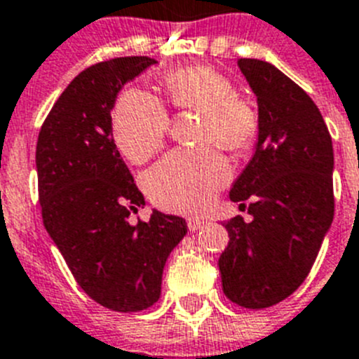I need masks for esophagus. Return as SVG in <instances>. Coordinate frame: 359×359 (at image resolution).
Here are the masks:
<instances>
[{
  "label": "esophagus",
  "instance_id": "esophagus-1",
  "mask_svg": "<svg viewBox=\"0 0 359 359\" xmlns=\"http://www.w3.org/2000/svg\"><path fill=\"white\" fill-rule=\"evenodd\" d=\"M205 220L204 218H198V217H191L188 218V227H189V231H198V229H202V227L205 226Z\"/></svg>",
  "mask_w": 359,
  "mask_h": 359
}]
</instances>
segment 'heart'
Instances as JSON below:
<instances>
[{"label": "heart", "mask_w": 359, "mask_h": 359, "mask_svg": "<svg viewBox=\"0 0 359 359\" xmlns=\"http://www.w3.org/2000/svg\"><path fill=\"white\" fill-rule=\"evenodd\" d=\"M162 85L175 108L201 111L197 141L208 146L168 154L146 173L144 188L164 210L195 213L211 204L231 177L229 162L213 144L231 151L248 148L257 135V111L236 95L231 81L210 67L170 72ZM168 126L170 115L164 104L144 90H126L111 114L115 146L137 164L161 148Z\"/></svg>", "instance_id": "1"}]
</instances>
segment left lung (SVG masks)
Listing matches in <instances>:
<instances>
[{"mask_svg": "<svg viewBox=\"0 0 359 359\" xmlns=\"http://www.w3.org/2000/svg\"><path fill=\"white\" fill-rule=\"evenodd\" d=\"M258 104V139L229 198L251 222L226 220L218 258L224 294L245 309L285 300L307 278L334 218V151L313 99L260 59H238Z\"/></svg>", "mask_w": 359, "mask_h": 359, "instance_id": "left-lung-1", "label": "left lung"}]
</instances>
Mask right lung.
<instances>
[{
    "label": "right lung",
    "instance_id": "right-lung-1",
    "mask_svg": "<svg viewBox=\"0 0 359 359\" xmlns=\"http://www.w3.org/2000/svg\"><path fill=\"white\" fill-rule=\"evenodd\" d=\"M155 63L132 55L83 70L37 137L43 224L81 289L117 313L161 298L168 257L188 233L184 218L157 210L148 222H128L144 197L114 142L111 110L121 88Z\"/></svg>",
    "mask_w": 359,
    "mask_h": 359
}]
</instances>
